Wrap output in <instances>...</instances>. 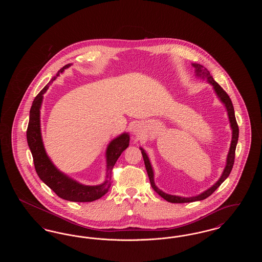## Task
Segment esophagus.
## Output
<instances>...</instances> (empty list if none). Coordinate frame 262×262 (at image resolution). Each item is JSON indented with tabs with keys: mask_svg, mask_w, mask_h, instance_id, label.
Masks as SVG:
<instances>
[{
	"mask_svg": "<svg viewBox=\"0 0 262 262\" xmlns=\"http://www.w3.org/2000/svg\"><path fill=\"white\" fill-rule=\"evenodd\" d=\"M133 134H135L137 137L141 136L143 134V126L139 123H136L133 125Z\"/></svg>",
	"mask_w": 262,
	"mask_h": 262,
	"instance_id": "obj_1",
	"label": "esophagus"
}]
</instances>
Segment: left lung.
<instances>
[{
  "label": "left lung",
  "mask_w": 262,
  "mask_h": 262,
  "mask_svg": "<svg viewBox=\"0 0 262 262\" xmlns=\"http://www.w3.org/2000/svg\"><path fill=\"white\" fill-rule=\"evenodd\" d=\"M192 66L194 67L195 69V72H196V75H202V77H206L207 78V81L213 85V88L215 89V92L217 93L218 97L220 98V100L223 102L226 106V109H227V112H228V116H229V120H230V123H231V127L233 129V137H232V142H231V147H230V151H229V154H228V157H227V164H226V167H225L224 172L221 176V178L218 180V182L213 185V187H210L209 189L205 190L204 192L200 193V195H196V196H192V198H181V196H176V195H170V194H167L165 192H163L162 190H160L158 187L155 186L154 184V174H153V170H152V167L150 165L149 159L146 155V153L144 152V150L142 148H140L141 150V154H142V157H143V160H144V164H145V168H146V171H147V174L149 177L150 184H151V187L152 188L161 196L164 200H167L168 202H172V203H186V202H192V201H198V200H205L206 198L210 196L212 193L218 188V187L221 186V184L224 182L225 180L229 177V174L232 171V168L234 166V162H235V152H236V147H237V138H238V126H237V121H236V117H235V111H234V106H233V103L230 99L229 95L226 93L223 88H221L212 77L210 73L208 72V70L206 68H204L203 66H201L200 63H192Z\"/></svg>",
  "instance_id": "obj_1"
}]
</instances>
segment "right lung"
Returning <instances> with one entry per match:
<instances>
[{
	"mask_svg": "<svg viewBox=\"0 0 262 262\" xmlns=\"http://www.w3.org/2000/svg\"><path fill=\"white\" fill-rule=\"evenodd\" d=\"M70 64H66L58 72L56 76L51 79L50 82L43 88L37 96L33 100L32 106L30 108L29 122L26 130L27 143L32 153L34 167L39 178L43 183H45L62 200L75 202H90L99 200L104 194H106L111 187L112 170L120 155L128 146L129 136L123 134L112 140L106 151L107 157V179L100 186H84L78 184L73 179L62 174L51 162L47 156L44 145L41 138L40 130V107L42 103L43 94L49 88V84L56 77L62 73Z\"/></svg>",
	"mask_w": 262,
	"mask_h": 262,
	"instance_id": "obj_1",
	"label": "right lung"
}]
</instances>
